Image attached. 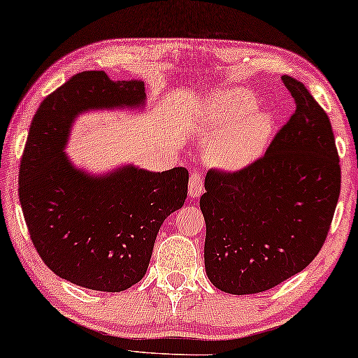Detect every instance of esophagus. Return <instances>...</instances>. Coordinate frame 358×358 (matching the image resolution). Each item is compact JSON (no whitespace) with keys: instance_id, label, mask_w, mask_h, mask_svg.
Masks as SVG:
<instances>
[{"instance_id":"obj_1","label":"esophagus","mask_w":358,"mask_h":358,"mask_svg":"<svg viewBox=\"0 0 358 358\" xmlns=\"http://www.w3.org/2000/svg\"><path fill=\"white\" fill-rule=\"evenodd\" d=\"M203 193V176L200 173H193L189 180V195L190 198H198Z\"/></svg>"}]
</instances>
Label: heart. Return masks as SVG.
Here are the masks:
<instances>
[{
    "label": "heart",
    "instance_id": "obj_1",
    "mask_svg": "<svg viewBox=\"0 0 358 358\" xmlns=\"http://www.w3.org/2000/svg\"><path fill=\"white\" fill-rule=\"evenodd\" d=\"M259 109L255 96L243 89L214 93L198 117L196 138L210 141L206 160L214 168L236 171L263 155L273 138V117Z\"/></svg>",
    "mask_w": 358,
    "mask_h": 358
}]
</instances>
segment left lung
<instances>
[{
	"label": "left lung",
	"mask_w": 358,
	"mask_h": 358,
	"mask_svg": "<svg viewBox=\"0 0 358 358\" xmlns=\"http://www.w3.org/2000/svg\"><path fill=\"white\" fill-rule=\"evenodd\" d=\"M282 82L296 108L265 155L233 173L209 169L204 180V266L227 294H259L303 271L338 204L341 168L330 119L303 82Z\"/></svg>",
	"instance_id": "obj_1"
}]
</instances>
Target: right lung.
Listing matches in <instances>:
<instances>
[{"mask_svg":"<svg viewBox=\"0 0 358 358\" xmlns=\"http://www.w3.org/2000/svg\"><path fill=\"white\" fill-rule=\"evenodd\" d=\"M144 101V82L84 71L45 96L33 117L19 176L23 217L47 268L85 289L122 292L139 282L162 224L187 198L182 166L152 173L128 165L93 176L63 152L79 114Z\"/></svg>","mask_w":358,"mask_h":358,"instance_id":"right-lung-1","label":"right lung"}]
</instances>
